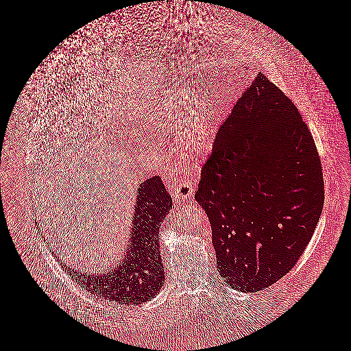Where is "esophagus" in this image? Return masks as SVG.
<instances>
[{"label":"esophagus","instance_id":"1","mask_svg":"<svg viewBox=\"0 0 351 351\" xmlns=\"http://www.w3.org/2000/svg\"><path fill=\"white\" fill-rule=\"evenodd\" d=\"M194 191H195V182L189 178H185V179L179 180L178 184H175L172 194H173L175 201L182 202L193 195Z\"/></svg>","mask_w":351,"mask_h":351}]
</instances>
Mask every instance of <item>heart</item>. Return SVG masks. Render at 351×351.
Listing matches in <instances>:
<instances>
[{
    "label": "heart",
    "mask_w": 351,
    "mask_h": 351,
    "mask_svg": "<svg viewBox=\"0 0 351 351\" xmlns=\"http://www.w3.org/2000/svg\"><path fill=\"white\" fill-rule=\"evenodd\" d=\"M186 99L188 106H184ZM149 121L162 131L176 130L179 149L188 156H202L213 149L215 113L207 99L201 94H171L154 108Z\"/></svg>",
    "instance_id": "1"
}]
</instances>
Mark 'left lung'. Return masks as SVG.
Returning <instances> with one entry per match:
<instances>
[{
  "instance_id": "obj_1",
  "label": "left lung",
  "mask_w": 351,
  "mask_h": 351,
  "mask_svg": "<svg viewBox=\"0 0 351 351\" xmlns=\"http://www.w3.org/2000/svg\"><path fill=\"white\" fill-rule=\"evenodd\" d=\"M195 199L220 276L242 292L274 285L308 245L324 203L318 150L298 108L263 73L219 128Z\"/></svg>"
}]
</instances>
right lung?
Returning <instances> with one entry per match:
<instances>
[{
  "label": "right lung",
  "instance_id": "right-lung-1",
  "mask_svg": "<svg viewBox=\"0 0 351 351\" xmlns=\"http://www.w3.org/2000/svg\"><path fill=\"white\" fill-rule=\"evenodd\" d=\"M138 193L128 252L116 269L90 274L64 265L69 276L91 295L125 305H138L157 296L165 282L158 233L172 199L160 176L144 181Z\"/></svg>",
  "mask_w": 351,
  "mask_h": 351
}]
</instances>
